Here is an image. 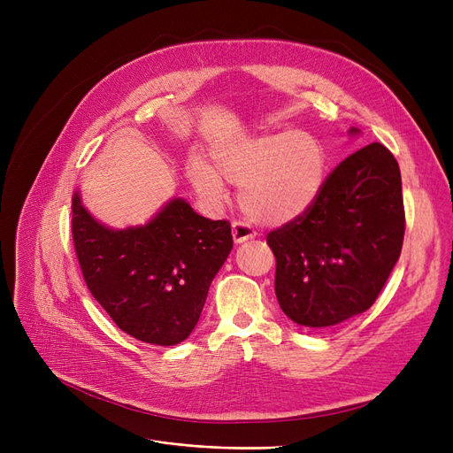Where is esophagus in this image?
Returning a JSON list of instances; mask_svg holds the SVG:
<instances>
[{"label": "esophagus", "mask_w": 453, "mask_h": 453, "mask_svg": "<svg viewBox=\"0 0 453 453\" xmlns=\"http://www.w3.org/2000/svg\"><path fill=\"white\" fill-rule=\"evenodd\" d=\"M251 239H255V231L250 226H246L242 222H233V241H234V244H242V242L251 241Z\"/></svg>", "instance_id": "1"}]
</instances>
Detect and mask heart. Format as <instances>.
<instances>
[{"label":"heart","instance_id":"obj_1","mask_svg":"<svg viewBox=\"0 0 453 453\" xmlns=\"http://www.w3.org/2000/svg\"><path fill=\"white\" fill-rule=\"evenodd\" d=\"M212 166L195 157L188 180L209 200H220L224 181L239 185V203L263 226L288 224L318 200L326 178L321 141L304 130L268 132L222 142L211 150Z\"/></svg>","mask_w":453,"mask_h":453}]
</instances>
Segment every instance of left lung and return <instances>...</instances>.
Instances as JSON below:
<instances>
[{
	"label": "left lung",
	"instance_id": "8db88e82",
	"mask_svg": "<svg viewBox=\"0 0 453 453\" xmlns=\"http://www.w3.org/2000/svg\"><path fill=\"white\" fill-rule=\"evenodd\" d=\"M403 229L398 163L371 142L330 173L311 209L268 233L282 312L308 328L365 312L396 265Z\"/></svg>",
	"mask_w": 453,
	"mask_h": 453
}]
</instances>
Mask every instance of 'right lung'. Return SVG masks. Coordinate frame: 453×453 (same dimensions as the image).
Here are the masks:
<instances>
[{"label":"right lung","instance_id":"add662e5","mask_svg":"<svg viewBox=\"0 0 453 453\" xmlns=\"http://www.w3.org/2000/svg\"><path fill=\"white\" fill-rule=\"evenodd\" d=\"M71 214L84 280L115 325L152 345L187 340L233 248L229 222L173 198L145 226L111 229L91 217L79 190Z\"/></svg>","mask_w":453,"mask_h":453}]
</instances>
